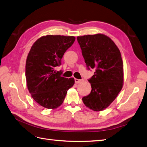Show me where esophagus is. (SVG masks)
Listing matches in <instances>:
<instances>
[{
    "mask_svg": "<svg viewBox=\"0 0 147 147\" xmlns=\"http://www.w3.org/2000/svg\"><path fill=\"white\" fill-rule=\"evenodd\" d=\"M74 81H75V83H81V82L82 81V80H78V79H77V78H74Z\"/></svg>",
    "mask_w": 147,
    "mask_h": 147,
    "instance_id": "34e87169",
    "label": "esophagus"
}]
</instances>
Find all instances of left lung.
Instances as JSON below:
<instances>
[{
  "label": "left lung",
  "mask_w": 147,
  "mask_h": 147,
  "mask_svg": "<svg viewBox=\"0 0 147 147\" xmlns=\"http://www.w3.org/2000/svg\"><path fill=\"white\" fill-rule=\"evenodd\" d=\"M77 40L88 69L95 70L88 80L91 93L82 100L93 111H102L115 100L123 87L120 51L110 37L101 34L78 36Z\"/></svg>",
  "instance_id": "left-lung-1"
}]
</instances>
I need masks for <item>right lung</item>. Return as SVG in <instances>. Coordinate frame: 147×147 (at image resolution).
Here are the masks:
<instances>
[{"label":"right lung","mask_w":147,"mask_h":147,"mask_svg":"<svg viewBox=\"0 0 147 147\" xmlns=\"http://www.w3.org/2000/svg\"><path fill=\"white\" fill-rule=\"evenodd\" d=\"M74 36L47 35L31 47L26 64L27 88L32 98L42 107L55 109L63 103L67 91L74 84V78L61 76L55 67L75 40Z\"/></svg>","instance_id":"obj_1"}]
</instances>
